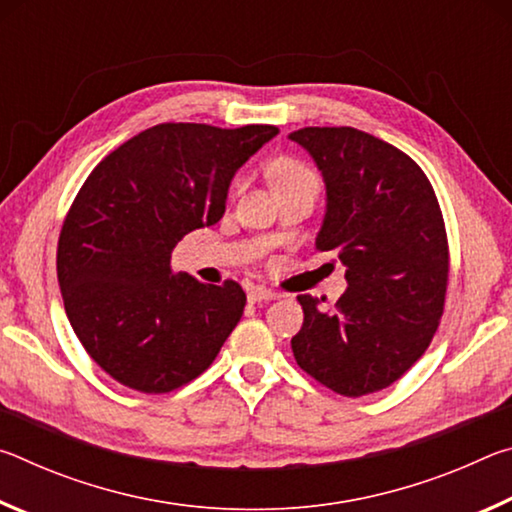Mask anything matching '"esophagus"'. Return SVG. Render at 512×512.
<instances>
[{
  "label": "esophagus",
  "mask_w": 512,
  "mask_h": 512,
  "mask_svg": "<svg viewBox=\"0 0 512 512\" xmlns=\"http://www.w3.org/2000/svg\"><path fill=\"white\" fill-rule=\"evenodd\" d=\"M275 298H277V293L271 291V289H266V287H253L248 291V300H253V302H268V300H275Z\"/></svg>",
  "instance_id": "1"
}]
</instances>
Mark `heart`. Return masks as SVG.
<instances>
[{
    "label": "heart",
    "mask_w": 512,
    "mask_h": 512,
    "mask_svg": "<svg viewBox=\"0 0 512 512\" xmlns=\"http://www.w3.org/2000/svg\"><path fill=\"white\" fill-rule=\"evenodd\" d=\"M273 176H275V185H284V183H296V180H309V178H314V173L302 167V164H298V162L284 160L280 164H275Z\"/></svg>",
    "instance_id": "b5f03b06"
}]
</instances>
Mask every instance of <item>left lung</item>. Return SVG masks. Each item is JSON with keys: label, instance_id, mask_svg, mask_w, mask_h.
I'll use <instances>...</instances> for the list:
<instances>
[{"label": "left lung", "instance_id": "1", "mask_svg": "<svg viewBox=\"0 0 512 512\" xmlns=\"http://www.w3.org/2000/svg\"><path fill=\"white\" fill-rule=\"evenodd\" d=\"M320 171L325 216L316 250L348 268L334 307L298 296V366L345 397L400 379L436 334L447 291V235L431 183L409 155L357 128L289 133Z\"/></svg>", "mask_w": 512, "mask_h": 512}]
</instances>
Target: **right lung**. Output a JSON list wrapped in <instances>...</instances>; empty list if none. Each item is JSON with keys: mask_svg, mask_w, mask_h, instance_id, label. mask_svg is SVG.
I'll use <instances>...</instances> for the list:
<instances>
[{"mask_svg": "<svg viewBox=\"0 0 512 512\" xmlns=\"http://www.w3.org/2000/svg\"><path fill=\"white\" fill-rule=\"evenodd\" d=\"M275 126L160 124L103 158L58 239V284L74 334L112 379L169 393L201 375L237 327L246 293L171 271L192 230L225 212L235 173Z\"/></svg>", "mask_w": 512, "mask_h": 512, "instance_id": "add662e5", "label": "right lung"}]
</instances>
